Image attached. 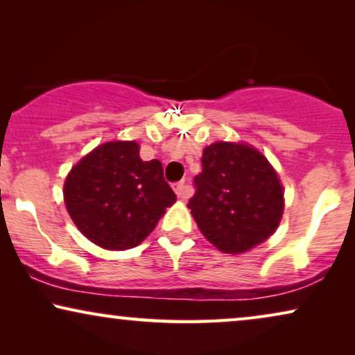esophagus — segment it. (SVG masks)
<instances>
[{
    "instance_id": "1",
    "label": "esophagus",
    "mask_w": 355,
    "mask_h": 355,
    "mask_svg": "<svg viewBox=\"0 0 355 355\" xmlns=\"http://www.w3.org/2000/svg\"><path fill=\"white\" fill-rule=\"evenodd\" d=\"M174 192H176V196L181 198V200H186V198L191 197V191H189V187L186 186V181L174 184Z\"/></svg>"
}]
</instances>
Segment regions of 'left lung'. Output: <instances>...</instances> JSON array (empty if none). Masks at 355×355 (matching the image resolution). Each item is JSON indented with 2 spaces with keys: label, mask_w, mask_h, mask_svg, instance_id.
<instances>
[{
  "label": "left lung",
  "mask_w": 355,
  "mask_h": 355,
  "mask_svg": "<svg viewBox=\"0 0 355 355\" xmlns=\"http://www.w3.org/2000/svg\"><path fill=\"white\" fill-rule=\"evenodd\" d=\"M193 187L187 207L202 234L225 254L252 249L279 225L283 187L263 155L249 145L207 147Z\"/></svg>",
  "instance_id": "obj_1"
}]
</instances>
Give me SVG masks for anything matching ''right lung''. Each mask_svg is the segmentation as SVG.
Masks as SVG:
<instances>
[{
  "instance_id": "right-lung-1",
  "label": "right lung",
  "mask_w": 355,
  "mask_h": 355,
  "mask_svg": "<svg viewBox=\"0 0 355 355\" xmlns=\"http://www.w3.org/2000/svg\"><path fill=\"white\" fill-rule=\"evenodd\" d=\"M72 221L110 250L139 245L176 202L158 159L142 162L135 142H108L82 158L64 182Z\"/></svg>"
}]
</instances>
